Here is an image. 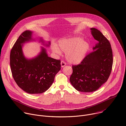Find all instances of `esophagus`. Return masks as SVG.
Returning a JSON list of instances; mask_svg holds the SVG:
<instances>
[{
	"mask_svg": "<svg viewBox=\"0 0 126 126\" xmlns=\"http://www.w3.org/2000/svg\"><path fill=\"white\" fill-rule=\"evenodd\" d=\"M61 67H64L66 65V63L64 61H62L61 62Z\"/></svg>",
	"mask_w": 126,
	"mask_h": 126,
	"instance_id": "34e87169",
	"label": "esophagus"
}]
</instances>
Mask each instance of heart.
<instances>
[{
  "instance_id": "1",
  "label": "heart",
  "mask_w": 126,
  "mask_h": 126,
  "mask_svg": "<svg viewBox=\"0 0 126 126\" xmlns=\"http://www.w3.org/2000/svg\"><path fill=\"white\" fill-rule=\"evenodd\" d=\"M52 46L53 51L60 55L61 51L66 52V58L71 63L77 64L83 60L89 49V43L79 37L63 38Z\"/></svg>"
}]
</instances>
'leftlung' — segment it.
<instances>
[{"instance_id": "left-lung-1", "label": "left lung", "mask_w": 126, "mask_h": 126, "mask_svg": "<svg viewBox=\"0 0 126 126\" xmlns=\"http://www.w3.org/2000/svg\"><path fill=\"white\" fill-rule=\"evenodd\" d=\"M91 33L98 41L93 51L85 56L81 63L72 65L70 81L78 91H96L108 79L112 69L113 58L109 40L100 31L91 28Z\"/></svg>"}]
</instances>
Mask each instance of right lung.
Instances as JSON below:
<instances>
[{
    "label": "right lung",
    "instance_id": "add662e5",
    "mask_svg": "<svg viewBox=\"0 0 126 126\" xmlns=\"http://www.w3.org/2000/svg\"><path fill=\"white\" fill-rule=\"evenodd\" d=\"M32 33L26 30L17 39L10 51V65L18 86L28 93L40 94L48 90L54 81L61 69V61L48 57L43 48L38 56L26 59L23 54L22 44L31 39Z\"/></svg>",
    "mask_w": 126,
    "mask_h": 126
}]
</instances>
